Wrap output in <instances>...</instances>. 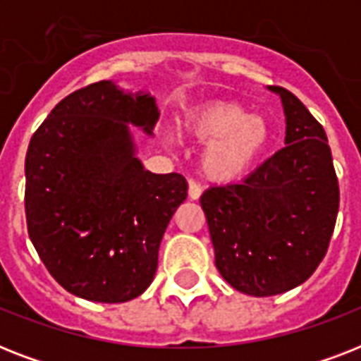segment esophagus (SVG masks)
<instances>
[{
	"label": "esophagus",
	"mask_w": 361,
	"mask_h": 361,
	"mask_svg": "<svg viewBox=\"0 0 361 361\" xmlns=\"http://www.w3.org/2000/svg\"><path fill=\"white\" fill-rule=\"evenodd\" d=\"M200 195H202V187L198 185L195 180H189V198L191 200H198Z\"/></svg>",
	"instance_id": "1"
}]
</instances>
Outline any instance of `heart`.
I'll return each instance as SVG.
<instances>
[{
  "instance_id": "b5f03b06",
  "label": "heart",
  "mask_w": 361,
  "mask_h": 361,
  "mask_svg": "<svg viewBox=\"0 0 361 361\" xmlns=\"http://www.w3.org/2000/svg\"><path fill=\"white\" fill-rule=\"evenodd\" d=\"M187 133L208 144L200 157L209 180L231 181L245 176L269 146L271 130L262 116L236 103H209L187 116Z\"/></svg>"
}]
</instances>
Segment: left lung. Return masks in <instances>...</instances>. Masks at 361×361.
<instances>
[{"mask_svg": "<svg viewBox=\"0 0 361 361\" xmlns=\"http://www.w3.org/2000/svg\"><path fill=\"white\" fill-rule=\"evenodd\" d=\"M285 147L241 183L200 197L223 279L249 296H275L307 281L336 226L339 183L322 125L285 87Z\"/></svg>", "mask_w": 361, "mask_h": 361, "instance_id": "left-lung-1", "label": "left lung"}]
</instances>
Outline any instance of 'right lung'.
I'll return each instance as SVG.
<instances>
[{
  "mask_svg": "<svg viewBox=\"0 0 361 361\" xmlns=\"http://www.w3.org/2000/svg\"><path fill=\"white\" fill-rule=\"evenodd\" d=\"M155 97L112 80L76 90L33 133L25 155L31 243L65 290L90 302L140 296L159 245L187 198L181 174H153L136 157L129 123L152 135Z\"/></svg>",
  "mask_w": 361,
  "mask_h": 361,
  "instance_id": "add662e5",
  "label": "right lung"
}]
</instances>
